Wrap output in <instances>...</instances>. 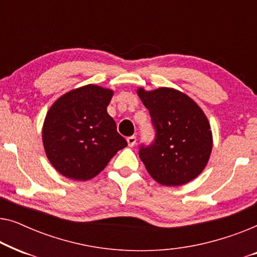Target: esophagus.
I'll use <instances>...</instances> for the list:
<instances>
[{
  "label": "esophagus",
  "instance_id": "1",
  "mask_svg": "<svg viewBox=\"0 0 257 257\" xmlns=\"http://www.w3.org/2000/svg\"><path fill=\"white\" fill-rule=\"evenodd\" d=\"M136 143H137V137H136V136H131V137H128V138H127V144H128V146H130V147L135 146V145H136Z\"/></svg>",
  "mask_w": 257,
  "mask_h": 257
}]
</instances>
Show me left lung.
Wrapping results in <instances>:
<instances>
[{
    "instance_id": "1",
    "label": "left lung",
    "mask_w": 257,
    "mask_h": 257,
    "mask_svg": "<svg viewBox=\"0 0 257 257\" xmlns=\"http://www.w3.org/2000/svg\"><path fill=\"white\" fill-rule=\"evenodd\" d=\"M138 94L156 131L150 145L140 146V159L159 184H187L203 171L212 152V131L205 113L188 96L170 87L139 89Z\"/></svg>"
}]
</instances>
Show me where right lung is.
Returning <instances> with one entry per match:
<instances>
[{
  "instance_id": "right-lung-1",
  "label": "right lung",
  "mask_w": 257,
  "mask_h": 257,
  "mask_svg": "<svg viewBox=\"0 0 257 257\" xmlns=\"http://www.w3.org/2000/svg\"><path fill=\"white\" fill-rule=\"evenodd\" d=\"M111 90L82 86L58 98L43 125V145L52 166L73 180H89L99 174L127 142L117 132L107 113Z\"/></svg>"
}]
</instances>
